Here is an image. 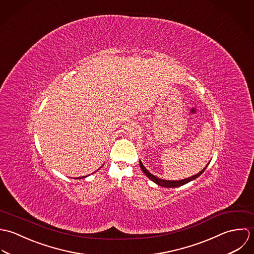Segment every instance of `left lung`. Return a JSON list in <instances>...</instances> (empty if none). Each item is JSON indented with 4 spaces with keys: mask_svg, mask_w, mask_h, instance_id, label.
Returning a JSON list of instances; mask_svg holds the SVG:
<instances>
[{
    "mask_svg": "<svg viewBox=\"0 0 254 254\" xmlns=\"http://www.w3.org/2000/svg\"><path fill=\"white\" fill-rule=\"evenodd\" d=\"M139 165H140V168H141L142 172L147 176L148 179H150L152 182H154L155 184H157L158 186L164 187V188H178V187L184 186V185L190 183V181L195 180L196 178H198V177L202 174L203 172L205 171V169H206V167H205L202 171L199 172L197 175H194V176H192V177H190V178H188V179H185V180H181V181H166V180H161V179H159V178L153 176L152 174H151L150 172H148V170L143 166V164L141 163V161H139Z\"/></svg>",
    "mask_w": 254,
    "mask_h": 254,
    "instance_id": "8db88e82",
    "label": "left lung"
}]
</instances>
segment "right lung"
<instances>
[{
    "instance_id": "add662e5",
    "label": "right lung",
    "mask_w": 254,
    "mask_h": 254,
    "mask_svg": "<svg viewBox=\"0 0 254 254\" xmlns=\"http://www.w3.org/2000/svg\"><path fill=\"white\" fill-rule=\"evenodd\" d=\"M82 178H85V177H82ZM82 178H81V179H82Z\"/></svg>"
}]
</instances>
